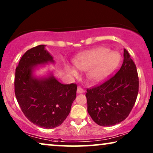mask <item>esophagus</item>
I'll return each instance as SVG.
<instances>
[{
    "label": "esophagus",
    "instance_id": "obj_1",
    "mask_svg": "<svg viewBox=\"0 0 153 153\" xmlns=\"http://www.w3.org/2000/svg\"><path fill=\"white\" fill-rule=\"evenodd\" d=\"M76 92H77V93H83V92H84V91H83V88H81V87L79 86L78 88H77Z\"/></svg>",
    "mask_w": 153,
    "mask_h": 153
}]
</instances>
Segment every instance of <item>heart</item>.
Here are the masks:
<instances>
[{"label":"heart","mask_w":153,"mask_h":153,"mask_svg":"<svg viewBox=\"0 0 153 153\" xmlns=\"http://www.w3.org/2000/svg\"><path fill=\"white\" fill-rule=\"evenodd\" d=\"M109 51L107 48L99 47L85 52L75 60L74 65L80 70H88L87 79L90 82L101 81L118 65V56L114 52ZM70 73L74 77L78 76V73L73 69H70Z\"/></svg>","instance_id":"heart-1"}]
</instances>
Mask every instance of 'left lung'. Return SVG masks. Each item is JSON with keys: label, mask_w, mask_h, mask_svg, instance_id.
<instances>
[{"label": "left lung", "mask_w": 153, "mask_h": 153, "mask_svg": "<svg viewBox=\"0 0 153 153\" xmlns=\"http://www.w3.org/2000/svg\"><path fill=\"white\" fill-rule=\"evenodd\" d=\"M122 66L114 76L97 86L87 89L88 112L100 126L118 124L128 117L139 93L136 65L124 49Z\"/></svg>", "instance_id": "8db88e82"}]
</instances>
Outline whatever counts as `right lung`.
I'll return each mask as SVG.
<instances>
[{
	"instance_id": "obj_1",
	"label": "right lung",
	"mask_w": 153,
	"mask_h": 153,
	"mask_svg": "<svg viewBox=\"0 0 153 153\" xmlns=\"http://www.w3.org/2000/svg\"><path fill=\"white\" fill-rule=\"evenodd\" d=\"M53 60L45 45L28 50L16 68L14 93L22 112L31 123L52 129L61 125L70 114L77 85L62 84L53 76L43 79L33 78V68Z\"/></svg>"
}]
</instances>
